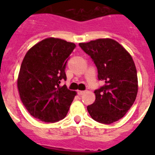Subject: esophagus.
Wrapping results in <instances>:
<instances>
[{"instance_id":"1","label":"esophagus","mask_w":155,"mask_h":155,"mask_svg":"<svg viewBox=\"0 0 155 155\" xmlns=\"http://www.w3.org/2000/svg\"><path fill=\"white\" fill-rule=\"evenodd\" d=\"M84 91H78V95H82V94H84Z\"/></svg>"}]
</instances>
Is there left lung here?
<instances>
[{"mask_svg": "<svg viewBox=\"0 0 155 155\" xmlns=\"http://www.w3.org/2000/svg\"><path fill=\"white\" fill-rule=\"evenodd\" d=\"M98 70L104 85L94 90L95 101L87 107L91 118L110 124L124 117L137 94V73L130 53L116 41L98 39L79 43Z\"/></svg>", "mask_w": 155, "mask_h": 155, "instance_id": "obj_1", "label": "left lung"}]
</instances>
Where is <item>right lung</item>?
Returning a JSON list of instances; mask_svg holds the SVG:
<instances>
[{"label":"right lung","mask_w":155,"mask_h":155,"mask_svg":"<svg viewBox=\"0 0 155 155\" xmlns=\"http://www.w3.org/2000/svg\"><path fill=\"white\" fill-rule=\"evenodd\" d=\"M75 44L61 39H43L27 52L21 63L18 88L21 102L34 118L55 123L67 116L75 91L61 86Z\"/></svg>","instance_id":"obj_1"}]
</instances>
